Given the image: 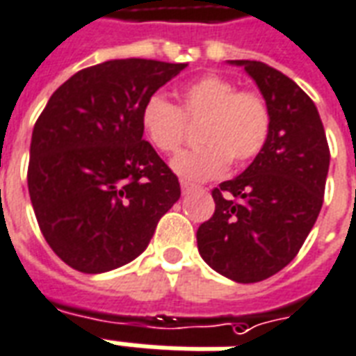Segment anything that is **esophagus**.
<instances>
[{
	"label": "esophagus",
	"mask_w": 356,
	"mask_h": 356,
	"mask_svg": "<svg viewBox=\"0 0 356 356\" xmlns=\"http://www.w3.org/2000/svg\"><path fill=\"white\" fill-rule=\"evenodd\" d=\"M181 193H189V191H193V189H197V186H193V184H189V181H184L181 180Z\"/></svg>",
	"instance_id": "34e87169"
}]
</instances>
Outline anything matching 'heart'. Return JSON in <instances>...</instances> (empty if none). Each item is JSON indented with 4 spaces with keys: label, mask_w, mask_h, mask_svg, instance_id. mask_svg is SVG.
Instances as JSON below:
<instances>
[{
    "label": "heart",
    "mask_w": 356,
    "mask_h": 356,
    "mask_svg": "<svg viewBox=\"0 0 356 356\" xmlns=\"http://www.w3.org/2000/svg\"><path fill=\"white\" fill-rule=\"evenodd\" d=\"M180 108L165 96H149L140 113L146 138L163 153H175L184 144L188 123L203 121L199 142L172 159V170L186 181L212 180L224 175L229 163L243 168L266 147L271 132V111L256 90L216 74H207L181 85Z\"/></svg>",
    "instance_id": "b5f03b06"
}]
</instances>
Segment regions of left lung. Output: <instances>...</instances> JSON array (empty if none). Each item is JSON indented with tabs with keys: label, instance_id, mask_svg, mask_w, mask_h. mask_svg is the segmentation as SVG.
<instances>
[{
	"label": "left lung",
	"instance_id": "1",
	"mask_svg": "<svg viewBox=\"0 0 356 356\" xmlns=\"http://www.w3.org/2000/svg\"><path fill=\"white\" fill-rule=\"evenodd\" d=\"M252 77L271 111L266 147L243 175L212 189L216 210L197 229L214 271L235 282L279 273L300 252L324 199L330 149L309 96L279 70L229 60Z\"/></svg>",
	"mask_w": 356,
	"mask_h": 356
}]
</instances>
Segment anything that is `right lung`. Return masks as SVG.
<instances>
[{"mask_svg":"<svg viewBox=\"0 0 356 356\" xmlns=\"http://www.w3.org/2000/svg\"><path fill=\"white\" fill-rule=\"evenodd\" d=\"M188 64L123 58L62 83L35 121L28 191L43 237L64 264L104 273L144 252L180 199V181L142 138L140 113Z\"/></svg>","mask_w":356,"mask_h":356,"instance_id":"1","label":"right lung"}]
</instances>
